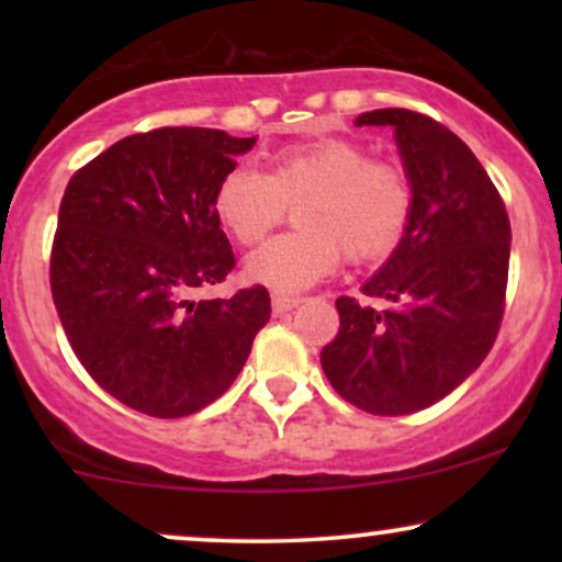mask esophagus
Masks as SVG:
<instances>
[{
    "label": "esophagus",
    "instance_id": "1",
    "mask_svg": "<svg viewBox=\"0 0 562 562\" xmlns=\"http://www.w3.org/2000/svg\"><path fill=\"white\" fill-rule=\"evenodd\" d=\"M301 303V299H295V295H280L274 293L272 295V312L280 317V314H288L290 308H295Z\"/></svg>",
    "mask_w": 562,
    "mask_h": 562
}]
</instances>
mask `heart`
<instances>
[{"instance_id":"b5f03b06","label":"heart","mask_w":562,"mask_h":562,"mask_svg":"<svg viewBox=\"0 0 562 562\" xmlns=\"http://www.w3.org/2000/svg\"><path fill=\"white\" fill-rule=\"evenodd\" d=\"M412 203V182L398 166L340 137L282 147L267 173L235 166L214 195L218 222L240 245L263 240L299 205V232L261 245L245 263L250 280L274 293L312 288L338 269L344 254L351 261L391 254L409 224Z\"/></svg>"}]
</instances>
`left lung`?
Here are the masks:
<instances>
[{
    "label": "left lung",
    "instance_id": "8db88e82",
    "mask_svg": "<svg viewBox=\"0 0 562 562\" xmlns=\"http://www.w3.org/2000/svg\"><path fill=\"white\" fill-rule=\"evenodd\" d=\"M357 126H393L415 203L402 243L362 288L391 308L340 295V330L319 359L346 402L396 417L441 402L492 351L513 235L494 182L447 126L404 108L362 113Z\"/></svg>",
    "mask_w": 562,
    "mask_h": 562
}]
</instances>
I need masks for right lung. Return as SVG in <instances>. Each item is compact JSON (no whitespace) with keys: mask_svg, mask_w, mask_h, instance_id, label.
<instances>
[{"mask_svg":"<svg viewBox=\"0 0 562 562\" xmlns=\"http://www.w3.org/2000/svg\"><path fill=\"white\" fill-rule=\"evenodd\" d=\"M254 145L218 128H153L66 187L49 259L55 308L83 370L142 415L171 420L216 402L272 317L263 285L192 299L235 269L214 195Z\"/></svg>","mask_w":562,"mask_h":562,"instance_id":"add662e5","label":"right lung"}]
</instances>
